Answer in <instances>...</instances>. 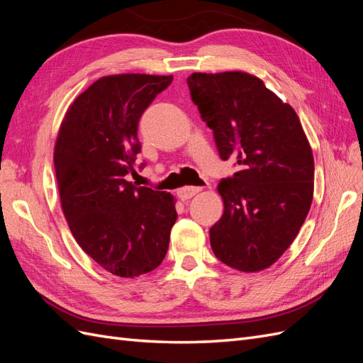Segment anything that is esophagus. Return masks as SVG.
<instances>
[{
    "label": "esophagus",
    "mask_w": 363,
    "mask_h": 363,
    "mask_svg": "<svg viewBox=\"0 0 363 363\" xmlns=\"http://www.w3.org/2000/svg\"><path fill=\"white\" fill-rule=\"evenodd\" d=\"M200 191H201V188H199V186H184V188H182L179 191V196L182 200H189V199H192L195 194H199Z\"/></svg>",
    "instance_id": "34e87169"
}]
</instances>
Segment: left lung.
Instances as JSON below:
<instances>
[{"label":"left lung","instance_id":"8db88e82","mask_svg":"<svg viewBox=\"0 0 363 363\" xmlns=\"http://www.w3.org/2000/svg\"><path fill=\"white\" fill-rule=\"evenodd\" d=\"M192 101L219 157L239 171L218 191L224 213L211 228L215 256L239 271L271 267L294 242L313 196V156L289 104L247 72H195Z\"/></svg>","mask_w":363,"mask_h":363}]
</instances>
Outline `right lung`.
<instances>
[{"instance_id":"obj_1","label":"right lung","mask_w":363,"mask_h":363,"mask_svg":"<svg viewBox=\"0 0 363 363\" xmlns=\"http://www.w3.org/2000/svg\"><path fill=\"white\" fill-rule=\"evenodd\" d=\"M171 82V75L103 77L75 98L57 136L54 168L71 232L87 256L119 277L157 268L177 219L168 192L125 180L142 148L139 119Z\"/></svg>"}]
</instances>
